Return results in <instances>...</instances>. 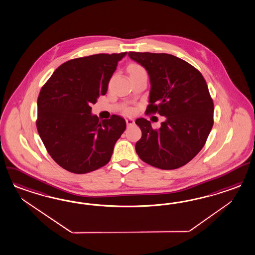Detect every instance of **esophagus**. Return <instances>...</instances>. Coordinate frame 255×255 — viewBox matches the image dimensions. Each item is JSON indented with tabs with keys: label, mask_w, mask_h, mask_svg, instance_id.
Here are the masks:
<instances>
[{
	"label": "esophagus",
	"mask_w": 255,
	"mask_h": 255,
	"mask_svg": "<svg viewBox=\"0 0 255 255\" xmlns=\"http://www.w3.org/2000/svg\"><path fill=\"white\" fill-rule=\"evenodd\" d=\"M134 124V121L132 120V119H126V124L127 125H132V124Z\"/></svg>",
	"instance_id": "esophagus-1"
}]
</instances>
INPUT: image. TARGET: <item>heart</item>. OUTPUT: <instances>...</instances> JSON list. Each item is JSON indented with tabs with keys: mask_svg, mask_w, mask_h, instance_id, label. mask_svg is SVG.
I'll return each mask as SVG.
<instances>
[{
	"mask_svg": "<svg viewBox=\"0 0 255 255\" xmlns=\"http://www.w3.org/2000/svg\"><path fill=\"white\" fill-rule=\"evenodd\" d=\"M129 72H130V76H135V75H147V72L146 70L144 69L141 65L139 64H131L129 68ZM125 113L126 114H131V108H126L125 110Z\"/></svg>",
	"mask_w": 255,
	"mask_h": 255,
	"instance_id": "1",
	"label": "heart"
}]
</instances>
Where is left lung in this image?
Segmentation results:
<instances>
[{
  "mask_svg": "<svg viewBox=\"0 0 255 255\" xmlns=\"http://www.w3.org/2000/svg\"><path fill=\"white\" fill-rule=\"evenodd\" d=\"M128 55L149 76L146 114L166 118L160 129L146 119L135 121L142 131L135 151L143 162L157 168L181 167L205 146L214 124V104L207 82L198 70L176 56L133 51Z\"/></svg>",
  "mask_w": 255,
  "mask_h": 255,
  "instance_id": "obj_1",
  "label": "left lung"
}]
</instances>
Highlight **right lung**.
I'll list each match as a JSON object with an SVG mask.
<instances>
[{
  "instance_id": "1",
  "label": "right lung",
  "mask_w": 255,
  "mask_h": 255,
  "mask_svg": "<svg viewBox=\"0 0 255 255\" xmlns=\"http://www.w3.org/2000/svg\"><path fill=\"white\" fill-rule=\"evenodd\" d=\"M127 52L70 60L55 70L37 99L36 127L48 154L62 168L86 174L106 165L126 129L122 117L99 121L92 104L108 91L118 62Z\"/></svg>"
}]
</instances>
